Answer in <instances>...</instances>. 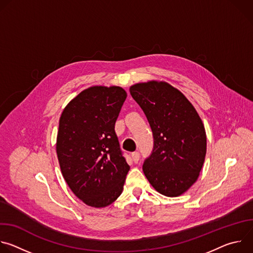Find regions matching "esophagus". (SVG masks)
Wrapping results in <instances>:
<instances>
[{"label":"esophagus","instance_id":"esophagus-1","mask_svg":"<svg viewBox=\"0 0 253 253\" xmlns=\"http://www.w3.org/2000/svg\"><path fill=\"white\" fill-rule=\"evenodd\" d=\"M132 159L134 161V163H138L139 159H140V153L139 152H134L132 153Z\"/></svg>","mask_w":253,"mask_h":253}]
</instances>
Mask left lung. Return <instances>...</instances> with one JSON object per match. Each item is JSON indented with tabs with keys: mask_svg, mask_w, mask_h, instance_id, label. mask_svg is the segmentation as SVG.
Wrapping results in <instances>:
<instances>
[{
	"mask_svg": "<svg viewBox=\"0 0 253 253\" xmlns=\"http://www.w3.org/2000/svg\"><path fill=\"white\" fill-rule=\"evenodd\" d=\"M130 94L145 113L154 138L144 174L159 193L183 194L197 180L206 155V133L198 113L166 82L138 83L130 87Z\"/></svg>",
	"mask_w": 253,
	"mask_h": 253,
	"instance_id": "1",
	"label": "left lung"
}]
</instances>
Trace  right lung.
Wrapping results in <instances>:
<instances>
[{
	"label": "right lung",
	"instance_id": "1",
	"mask_svg": "<svg viewBox=\"0 0 253 253\" xmlns=\"http://www.w3.org/2000/svg\"><path fill=\"white\" fill-rule=\"evenodd\" d=\"M126 97L121 87H90L72 100L60 117L56 151L63 177L73 193L92 207L113 203L130 169L114 129Z\"/></svg>",
	"mask_w": 253,
	"mask_h": 253
}]
</instances>
